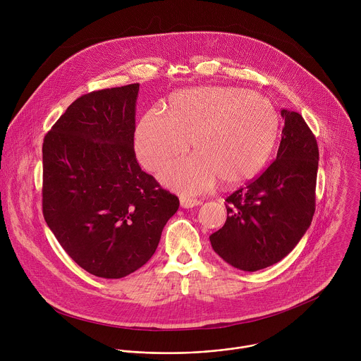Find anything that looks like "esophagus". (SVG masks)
<instances>
[{"instance_id": "34e87169", "label": "esophagus", "mask_w": 361, "mask_h": 361, "mask_svg": "<svg viewBox=\"0 0 361 361\" xmlns=\"http://www.w3.org/2000/svg\"><path fill=\"white\" fill-rule=\"evenodd\" d=\"M202 204V202L196 200V199H189V197H180V207L182 208H192V207H197Z\"/></svg>"}]
</instances>
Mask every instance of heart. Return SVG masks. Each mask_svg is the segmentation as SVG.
<instances>
[{
  "label": "heart",
  "mask_w": 361,
  "mask_h": 361,
  "mask_svg": "<svg viewBox=\"0 0 361 361\" xmlns=\"http://www.w3.org/2000/svg\"><path fill=\"white\" fill-rule=\"evenodd\" d=\"M279 115L271 102L239 87L200 86L173 93L166 114L149 109L137 123L135 150L142 165L159 169V180L192 196L222 185H238L255 176L274 150Z\"/></svg>",
  "instance_id": "heart-1"
}]
</instances>
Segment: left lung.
I'll return each mask as SVG.
<instances>
[{
    "label": "left lung",
    "instance_id": "obj_1",
    "mask_svg": "<svg viewBox=\"0 0 361 361\" xmlns=\"http://www.w3.org/2000/svg\"><path fill=\"white\" fill-rule=\"evenodd\" d=\"M285 126L276 159L226 197V221L209 236L214 252L255 272L286 257L311 225L315 211L318 146L303 116L282 109Z\"/></svg>",
    "mask_w": 361,
    "mask_h": 361
}]
</instances>
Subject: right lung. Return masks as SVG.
Segmentation results:
<instances>
[{"instance_id":"add662e5","label":"right lung","mask_w":361,"mask_h":361,"mask_svg":"<svg viewBox=\"0 0 361 361\" xmlns=\"http://www.w3.org/2000/svg\"><path fill=\"white\" fill-rule=\"evenodd\" d=\"M139 83L71 104L43 143V215L78 265L123 278L157 250L176 196L142 171L133 149Z\"/></svg>"}]
</instances>
